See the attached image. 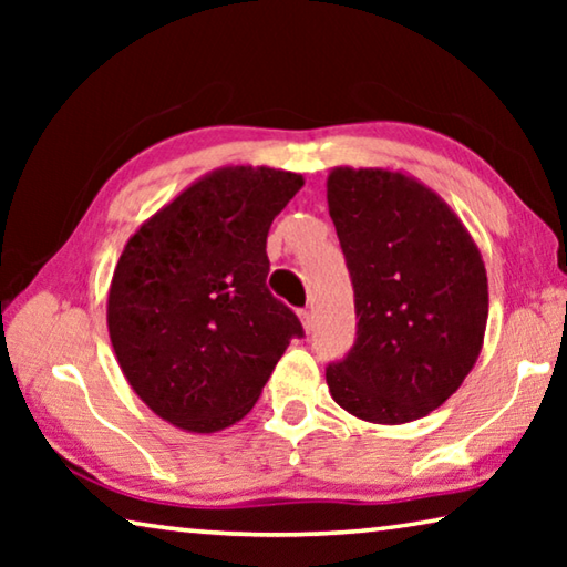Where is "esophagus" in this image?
Returning <instances> with one entry per match:
<instances>
[{
	"mask_svg": "<svg viewBox=\"0 0 567 567\" xmlns=\"http://www.w3.org/2000/svg\"><path fill=\"white\" fill-rule=\"evenodd\" d=\"M297 318H300L305 332L312 330V312L310 310H300V312H297Z\"/></svg>",
	"mask_w": 567,
	"mask_h": 567,
	"instance_id": "esophagus-1",
	"label": "esophagus"
}]
</instances>
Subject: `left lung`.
Masks as SVG:
<instances>
[{
	"label": "left lung",
	"instance_id": "8db88e82",
	"mask_svg": "<svg viewBox=\"0 0 567 567\" xmlns=\"http://www.w3.org/2000/svg\"><path fill=\"white\" fill-rule=\"evenodd\" d=\"M328 207L358 312L354 348L324 372L330 395L375 425L425 417L483 350V255L445 199L402 169L332 167Z\"/></svg>",
	"mask_w": 567,
	"mask_h": 567
}]
</instances>
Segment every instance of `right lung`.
Listing matches in <instances>:
<instances>
[{"instance_id": "right-lung-1", "label": "right lung", "mask_w": 567, "mask_h": 567, "mask_svg": "<svg viewBox=\"0 0 567 567\" xmlns=\"http://www.w3.org/2000/svg\"><path fill=\"white\" fill-rule=\"evenodd\" d=\"M305 185L275 167L207 172L140 225L107 295L114 354L137 398L185 433H219L262 395L302 338L267 290L272 219Z\"/></svg>"}]
</instances>
